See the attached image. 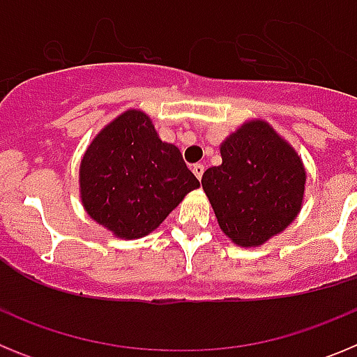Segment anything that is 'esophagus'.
<instances>
[{
  "label": "esophagus",
  "instance_id": "34e87169",
  "mask_svg": "<svg viewBox=\"0 0 357 357\" xmlns=\"http://www.w3.org/2000/svg\"><path fill=\"white\" fill-rule=\"evenodd\" d=\"M204 172H206V166H204V164H200V162L193 164V173L198 181H202V175H204Z\"/></svg>",
  "mask_w": 357,
  "mask_h": 357
}]
</instances>
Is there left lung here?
Wrapping results in <instances>:
<instances>
[{
  "label": "left lung",
  "instance_id": "left-lung-1",
  "mask_svg": "<svg viewBox=\"0 0 357 357\" xmlns=\"http://www.w3.org/2000/svg\"><path fill=\"white\" fill-rule=\"evenodd\" d=\"M222 164L202 176L223 234L259 247L301 213L305 168L295 148L263 119H250L220 144Z\"/></svg>",
  "mask_w": 357,
  "mask_h": 357
}]
</instances>
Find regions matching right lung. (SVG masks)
I'll return each mask as SVG.
<instances>
[{"label":"right lung","mask_w":357,"mask_h":357,"mask_svg":"<svg viewBox=\"0 0 357 357\" xmlns=\"http://www.w3.org/2000/svg\"><path fill=\"white\" fill-rule=\"evenodd\" d=\"M82 206L116 238L139 239L200 188L181 150L160 141L150 116L128 109L98 132L80 162Z\"/></svg>","instance_id":"obj_1"}]
</instances>
